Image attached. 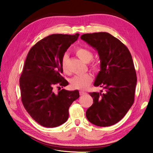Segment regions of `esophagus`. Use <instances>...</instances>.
Here are the masks:
<instances>
[{"label": "esophagus", "instance_id": "34e87169", "mask_svg": "<svg viewBox=\"0 0 153 153\" xmlns=\"http://www.w3.org/2000/svg\"><path fill=\"white\" fill-rule=\"evenodd\" d=\"M85 94H86V93L85 92H84V91H79L80 96H83V95H84Z\"/></svg>", "mask_w": 153, "mask_h": 153}]
</instances>
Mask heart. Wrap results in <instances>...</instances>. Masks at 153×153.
<instances>
[{
    "instance_id": "heart-1",
    "label": "heart",
    "mask_w": 153,
    "mask_h": 153,
    "mask_svg": "<svg viewBox=\"0 0 153 153\" xmlns=\"http://www.w3.org/2000/svg\"><path fill=\"white\" fill-rule=\"evenodd\" d=\"M75 53H76V55L85 63H89L94 57V54L91 51L86 48L81 47V46L77 47L75 51ZM89 65L92 70L95 73H97L100 70V65L99 62L97 61H91L90 62ZM61 67L64 73L68 75L70 74L71 71L69 66V57L67 54H65L62 57ZM92 81V77L90 74H86L80 75V76H75L71 79V86L75 89L85 90L89 86Z\"/></svg>"
}]
</instances>
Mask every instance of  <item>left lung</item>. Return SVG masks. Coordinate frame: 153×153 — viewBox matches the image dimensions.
<instances>
[{
  "label": "left lung",
  "mask_w": 153,
  "mask_h": 153,
  "mask_svg": "<svg viewBox=\"0 0 153 153\" xmlns=\"http://www.w3.org/2000/svg\"><path fill=\"white\" fill-rule=\"evenodd\" d=\"M81 38L98 51L100 69L94 86L104 92H90L93 104L86 117L100 127L113 126L126 115L134 102L136 72L131 53L117 38L107 32L85 33Z\"/></svg>",
  "instance_id": "left-lung-1"
}]
</instances>
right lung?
I'll return each mask as SVG.
<instances>
[{
  "instance_id": "obj_1",
  "label": "right lung",
  "mask_w": 153,
  "mask_h": 153,
  "mask_svg": "<svg viewBox=\"0 0 153 153\" xmlns=\"http://www.w3.org/2000/svg\"><path fill=\"white\" fill-rule=\"evenodd\" d=\"M79 36L50 35L35 44L27 55L19 78L21 98L30 115L44 127L55 128L65 122L69 107L79 97L78 90L54 92L55 86L68 85L61 76V60Z\"/></svg>"
}]
</instances>
